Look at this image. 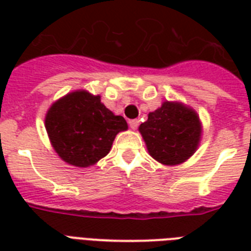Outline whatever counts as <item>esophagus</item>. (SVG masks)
<instances>
[{"label":"esophagus","instance_id":"esophagus-1","mask_svg":"<svg viewBox=\"0 0 251 251\" xmlns=\"http://www.w3.org/2000/svg\"><path fill=\"white\" fill-rule=\"evenodd\" d=\"M129 125H130V127H131V129L135 130L138 126H139V120H130Z\"/></svg>","mask_w":251,"mask_h":251}]
</instances>
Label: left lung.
Masks as SVG:
<instances>
[{"label":"left lung","mask_w":251,"mask_h":251,"mask_svg":"<svg viewBox=\"0 0 251 251\" xmlns=\"http://www.w3.org/2000/svg\"><path fill=\"white\" fill-rule=\"evenodd\" d=\"M151 156L161 164L177 165L197 151L202 134L198 114L182 102L164 101L139 126Z\"/></svg>","instance_id":"8db88e82"}]
</instances>
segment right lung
Masks as SVG:
<instances>
[{
  "instance_id": "right-lung-1",
  "label": "right lung",
  "mask_w": 251,
  "mask_h": 251,
  "mask_svg": "<svg viewBox=\"0 0 251 251\" xmlns=\"http://www.w3.org/2000/svg\"><path fill=\"white\" fill-rule=\"evenodd\" d=\"M45 129L62 160L86 168L109 153L116 135L127 130V124L110 112L99 95L80 90L53 102L45 116Z\"/></svg>"
}]
</instances>
